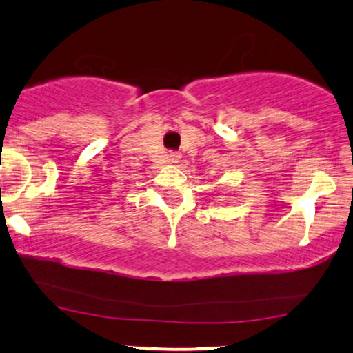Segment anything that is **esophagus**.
Segmentation results:
<instances>
[{
    "label": "esophagus",
    "mask_w": 353,
    "mask_h": 353,
    "mask_svg": "<svg viewBox=\"0 0 353 353\" xmlns=\"http://www.w3.org/2000/svg\"><path fill=\"white\" fill-rule=\"evenodd\" d=\"M168 157H170L172 162L180 161V154H178V152H170V156H168Z\"/></svg>",
    "instance_id": "1"
}]
</instances>
